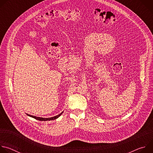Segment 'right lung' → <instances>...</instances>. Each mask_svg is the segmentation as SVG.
I'll use <instances>...</instances> for the list:
<instances>
[{
	"label": "right lung",
	"mask_w": 153,
	"mask_h": 153,
	"mask_svg": "<svg viewBox=\"0 0 153 153\" xmlns=\"http://www.w3.org/2000/svg\"><path fill=\"white\" fill-rule=\"evenodd\" d=\"M63 112H62L60 114H59V115L56 116H54V117H50V118H42V117H36V116H31V115H30V114H27L28 116H30L31 117H33L38 120H40V121H47V120H55L57 118H58L62 113Z\"/></svg>",
	"instance_id": "obj_1"
}]
</instances>
